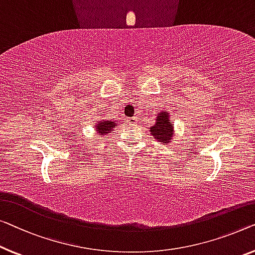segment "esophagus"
Returning a JSON list of instances; mask_svg holds the SVG:
<instances>
[{
	"label": "esophagus",
	"instance_id": "esophagus-1",
	"mask_svg": "<svg viewBox=\"0 0 255 255\" xmlns=\"http://www.w3.org/2000/svg\"><path fill=\"white\" fill-rule=\"evenodd\" d=\"M126 121H127L128 124H130V125L137 124V118H135V117H132V118H127Z\"/></svg>",
	"mask_w": 255,
	"mask_h": 255
}]
</instances>
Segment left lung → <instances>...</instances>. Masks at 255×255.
Here are the masks:
<instances>
[{
    "label": "left lung",
    "instance_id": "8db88e82",
    "mask_svg": "<svg viewBox=\"0 0 255 255\" xmlns=\"http://www.w3.org/2000/svg\"><path fill=\"white\" fill-rule=\"evenodd\" d=\"M157 123L150 127L151 134L160 143H169L173 137V125L170 123L168 113L161 112L157 116Z\"/></svg>",
    "mask_w": 255,
    "mask_h": 255
}]
</instances>
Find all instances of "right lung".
Returning <instances> with one entry per match:
<instances>
[{
    "mask_svg": "<svg viewBox=\"0 0 255 255\" xmlns=\"http://www.w3.org/2000/svg\"><path fill=\"white\" fill-rule=\"evenodd\" d=\"M115 126L116 124L113 121H103L97 125V131L100 132V135H106L111 130V128H115Z\"/></svg>",
    "mask_w": 255,
    "mask_h": 255,
    "instance_id": "right-lung-1",
    "label": "right lung"
}]
</instances>
